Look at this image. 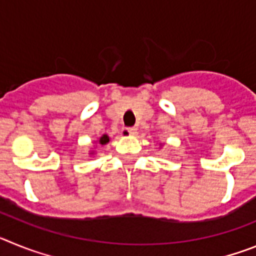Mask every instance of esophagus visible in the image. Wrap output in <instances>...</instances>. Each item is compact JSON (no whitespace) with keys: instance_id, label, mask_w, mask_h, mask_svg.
Wrapping results in <instances>:
<instances>
[{"instance_id":"34e87169","label":"esophagus","mask_w":256,"mask_h":256,"mask_svg":"<svg viewBox=\"0 0 256 256\" xmlns=\"http://www.w3.org/2000/svg\"><path fill=\"white\" fill-rule=\"evenodd\" d=\"M124 132L128 133L130 136H134L136 133H137V128H134V126H128V128L124 130Z\"/></svg>"}]
</instances>
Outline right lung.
<instances>
[{
    "label": "right lung",
    "mask_w": 256,
    "mask_h": 256,
    "mask_svg": "<svg viewBox=\"0 0 256 256\" xmlns=\"http://www.w3.org/2000/svg\"><path fill=\"white\" fill-rule=\"evenodd\" d=\"M108 141H110V138H108V134H102L100 137V138H98V144H106ZM90 154H91V155H94V151H91V152H90Z\"/></svg>",
    "instance_id": "right-lung-1"
}]
</instances>
